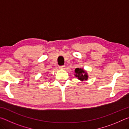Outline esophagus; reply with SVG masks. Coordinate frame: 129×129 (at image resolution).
<instances>
[{
	"instance_id": "obj_1",
	"label": "esophagus",
	"mask_w": 129,
	"mask_h": 129,
	"mask_svg": "<svg viewBox=\"0 0 129 129\" xmlns=\"http://www.w3.org/2000/svg\"><path fill=\"white\" fill-rule=\"evenodd\" d=\"M65 66L64 65H63V66H59V68L61 69H65Z\"/></svg>"
}]
</instances>
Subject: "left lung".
<instances>
[{
  "instance_id": "left-lung-1",
  "label": "left lung",
  "mask_w": 129,
  "mask_h": 129,
  "mask_svg": "<svg viewBox=\"0 0 129 129\" xmlns=\"http://www.w3.org/2000/svg\"><path fill=\"white\" fill-rule=\"evenodd\" d=\"M75 72L76 73L75 76L76 77L78 78V80L84 81V80H86L88 79V76L87 75L86 72L83 69L76 68L75 69Z\"/></svg>"
}]
</instances>
